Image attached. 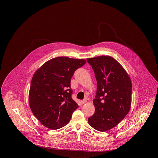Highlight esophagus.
<instances>
[{"instance_id": "obj_1", "label": "esophagus", "mask_w": 158, "mask_h": 158, "mask_svg": "<svg viewBox=\"0 0 158 158\" xmlns=\"http://www.w3.org/2000/svg\"><path fill=\"white\" fill-rule=\"evenodd\" d=\"M86 102H87V100H86V99H83V100H82V101H81V104H85V103H86Z\"/></svg>"}]
</instances>
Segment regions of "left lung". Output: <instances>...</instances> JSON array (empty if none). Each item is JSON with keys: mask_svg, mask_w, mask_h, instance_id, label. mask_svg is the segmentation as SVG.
Here are the masks:
<instances>
[{"mask_svg": "<svg viewBox=\"0 0 158 158\" xmlns=\"http://www.w3.org/2000/svg\"><path fill=\"white\" fill-rule=\"evenodd\" d=\"M86 60L92 66L97 82V95L93 101L95 111L88 123L95 130L106 131L116 126L129 112L131 81L124 69L111 56Z\"/></svg>", "mask_w": 158, "mask_h": 158, "instance_id": "obj_1", "label": "left lung"}]
</instances>
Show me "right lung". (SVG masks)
Listing matches in <instances>:
<instances>
[{"instance_id": "1", "label": "right lung", "mask_w": 158, "mask_h": 158, "mask_svg": "<svg viewBox=\"0 0 158 158\" xmlns=\"http://www.w3.org/2000/svg\"><path fill=\"white\" fill-rule=\"evenodd\" d=\"M83 59L58 57L47 61L34 74L29 104L34 116L53 130L67 125L79 106L72 98V77L86 63Z\"/></svg>"}]
</instances>
